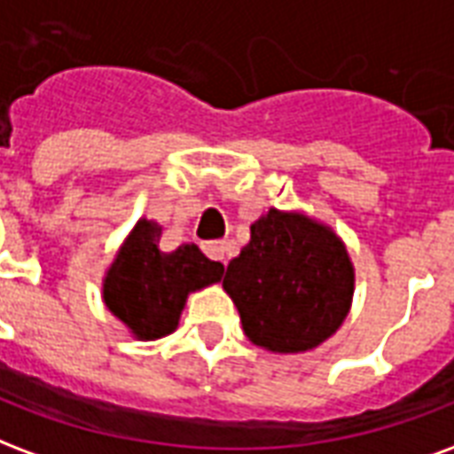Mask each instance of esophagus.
<instances>
[{
    "instance_id": "obj_1",
    "label": "esophagus",
    "mask_w": 454,
    "mask_h": 454,
    "mask_svg": "<svg viewBox=\"0 0 454 454\" xmlns=\"http://www.w3.org/2000/svg\"><path fill=\"white\" fill-rule=\"evenodd\" d=\"M203 251H205V256H207V259L223 261V263H224V251H227L224 241H205Z\"/></svg>"
}]
</instances>
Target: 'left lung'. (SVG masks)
I'll list each match as a JSON object with an SVG mask.
<instances>
[{
  "instance_id": "left-lung-1",
  "label": "left lung",
  "mask_w": 454,
  "mask_h": 454,
  "mask_svg": "<svg viewBox=\"0 0 454 454\" xmlns=\"http://www.w3.org/2000/svg\"><path fill=\"white\" fill-rule=\"evenodd\" d=\"M247 339L270 353H304L348 317L356 270L329 224L297 210L268 207L251 223L249 244L223 280Z\"/></svg>"
}]
</instances>
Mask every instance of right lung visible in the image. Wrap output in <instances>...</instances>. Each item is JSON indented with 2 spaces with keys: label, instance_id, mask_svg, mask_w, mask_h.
<instances>
[{
  "label": "right lung",
  "instance_id": "1",
  "mask_svg": "<svg viewBox=\"0 0 454 454\" xmlns=\"http://www.w3.org/2000/svg\"><path fill=\"white\" fill-rule=\"evenodd\" d=\"M161 224L140 217L125 237L104 276L106 307L140 340L176 332L191 293L223 280L224 266L210 261L195 244L159 249Z\"/></svg>",
  "mask_w": 454,
  "mask_h": 454
}]
</instances>
